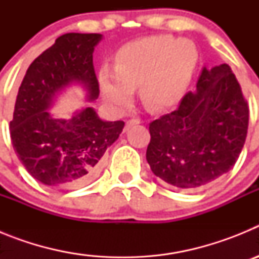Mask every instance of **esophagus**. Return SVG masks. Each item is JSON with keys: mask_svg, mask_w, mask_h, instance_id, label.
Returning a JSON list of instances; mask_svg holds the SVG:
<instances>
[{"mask_svg": "<svg viewBox=\"0 0 259 259\" xmlns=\"http://www.w3.org/2000/svg\"><path fill=\"white\" fill-rule=\"evenodd\" d=\"M139 123H141V120H140V119H137V118L128 119L127 122H125V128H124V131H128V128L131 127V125L139 124Z\"/></svg>", "mask_w": 259, "mask_h": 259, "instance_id": "34e87169", "label": "esophagus"}]
</instances>
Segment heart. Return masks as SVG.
I'll use <instances>...</instances> for the list:
<instances>
[{
  "instance_id": "heart-1",
  "label": "heart",
  "mask_w": 259,
  "mask_h": 259,
  "mask_svg": "<svg viewBox=\"0 0 259 259\" xmlns=\"http://www.w3.org/2000/svg\"><path fill=\"white\" fill-rule=\"evenodd\" d=\"M196 65L197 50L189 40L150 36L123 45L114 57V71L98 72V87L115 109L128 106L137 87L146 107L166 109L184 95Z\"/></svg>"
}]
</instances>
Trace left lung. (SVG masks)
Masks as SVG:
<instances>
[{
  "label": "left lung",
  "mask_w": 259,
  "mask_h": 259,
  "mask_svg": "<svg viewBox=\"0 0 259 259\" xmlns=\"http://www.w3.org/2000/svg\"><path fill=\"white\" fill-rule=\"evenodd\" d=\"M248 122V104L230 66L203 68L196 92L150 123L146 161L155 176L176 188L206 185L236 163Z\"/></svg>",
  "instance_id": "obj_1"
}]
</instances>
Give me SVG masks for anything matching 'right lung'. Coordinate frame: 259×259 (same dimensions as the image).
Segmentation results:
<instances>
[{"label": "right lung", "mask_w": 259, "mask_h": 259, "mask_svg": "<svg viewBox=\"0 0 259 259\" xmlns=\"http://www.w3.org/2000/svg\"><path fill=\"white\" fill-rule=\"evenodd\" d=\"M100 33H66L32 62L19 87L10 136L29 175L49 187L72 189L97 176L104 154L118 140L124 122H107L92 106L67 119L50 113L68 88L80 85L88 102L100 95L93 52Z\"/></svg>", "instance_id": "1"}]
</instances>
